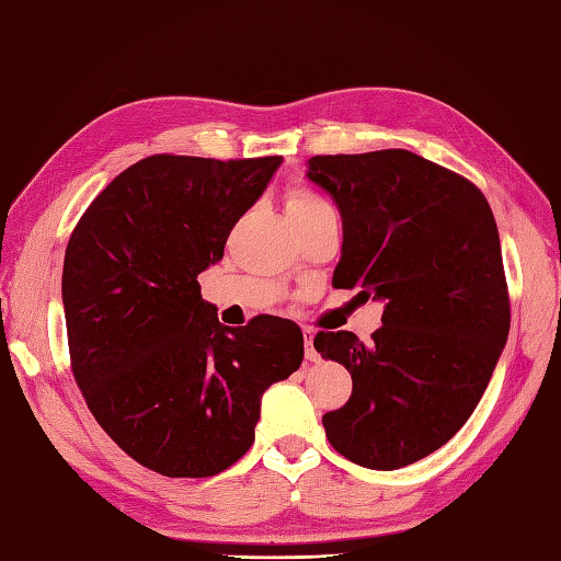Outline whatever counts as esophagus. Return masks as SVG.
I'll use <instances>...</instances> for the list:
<instances>
[{
	"label": "esophagus",
	"instance_id": "esophagus-1",
	"mask_svg": "<svg viewBox=\"0 0 561 561\" xmlns=\"http://www.w3.org/2000/svg\"><path fill=\"white\" fill-rule=\"evenodd\" d=\"M301 333H304V345H306V359L318 362V353L313 347V331L311 328H301Z\"/></svg>",
	"mask_w": 561,
	"mask_h": 561
}]
</instances>
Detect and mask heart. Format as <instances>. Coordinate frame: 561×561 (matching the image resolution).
<instances>
[{
    "label": "heart",
    "mask_w": 561,
    "mask_h": 561,
    "mask_svg": "<svg viewBox=\"0 0 561 561\" xmlns=\"http://www.w3.org/2000/svg\"><path fill=\"white\" fill-rule=\"evenodd\" d=\"M284 202H287V211H289L294 224L309 221L311 216L325 211V208H331L325 204L323 196L309 190V186H291L287 196H284Z\"/></svg>",
    "instance_id": "1"
}]
</instances>
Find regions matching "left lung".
Masks as SVG:
<instances>
[{"instance_id": "left-lung-1", "label": "left lung", "mask_w": 561, "mask_h": 561, "mask_svg": "<svg viewBox=\"0 0 561 561\" xmlns=\"http://www.w3.org/2000/svg\"><path fill=\"white\" fill-rule=\"evenodd\" d=\"M309 180L343 218L333 287L387 301L371 343L313 337L353 375L323 415L328 443L367 469L413 465L467 423L508 340L496 218L474 182L399 148L316 156Z\"/></svg>"}]
</instances>
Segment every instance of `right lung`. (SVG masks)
Segmentation results:
<instances>
[{"label":"right lung","instance_id":"add662e5","mask_svg":"<svg viewBox=\"0 0 561 561\" xmlns=\"http://www.w3.org/2000/svg\"><path fill=\"white\" fill-rule=\"evenodd\" d=\"M282 156H150L77 221L62 267L70 367L104 433L162 477H214L243 457L260 399L304 359L299 325H221L196 277Z\"/></svg>","mask_w":561,"mask_h":561}]
</instances>
